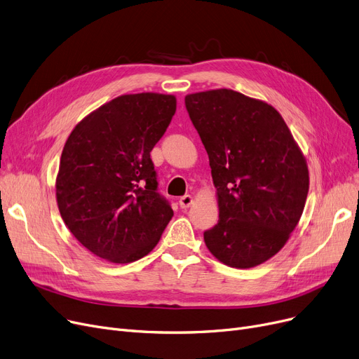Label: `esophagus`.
Segmentation results:
<instances>
[{"instance_id": "obj_1", "label": "esophagus", "mask_w": 359, "mask_h": 359, "mask_svg": "<svg viewBox=\"0 0 359 359\" xmlns=\"http://www.w3.org/2000/svg\"><path fill=\"white\" fill-rule=\"evenodd\" d=\"M194 204V196L192 195H184L179 199L180 208H189Z\"/></svg>"}]
</instances>
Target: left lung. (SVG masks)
Returning a JSON list of instances; mask_svg holds the SVG:
<instances>
[{
  "label": "left lung",
  "instance_id": "8db88e82",
  "mask_svg": "<svg viewBox=\"0 0 359 359\" xmlns=\"http://www.w3.org/2000/svg\"><path fill=\"white\" fill-rule=\"evenodd\" d=\"M184 104L208 154L218 204L205 245L229 267H257L299 223L309 189L306 160L266 101L223 88L189 93Z\"/></svg>",
  "mask_w": 359,
  "mask_h": 359
}]
</instances>
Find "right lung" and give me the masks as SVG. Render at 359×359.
<instances>
[{
    "instance_id": "add662e5",
    "label": "right lung",
    "mask_w": 359,
    "mask_h": 359,
    "mask_svg": "<svg viewBox=\"0 0 359 359\" xmlns=\"http://www.w3.org/2000/svg\"><path fill=\"white\" fill-rule=\"evenodd\" d=\"M176 97L120 95L76 124L55 179L57 205L88 251L114 264L148 255L173 210L157 194L149 152L176 113Z\"/></svg>"
}]
</instances>
